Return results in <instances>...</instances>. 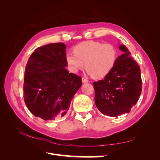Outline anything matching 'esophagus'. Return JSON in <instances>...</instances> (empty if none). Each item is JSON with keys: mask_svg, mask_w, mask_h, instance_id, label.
I'll return each mask as SVG.
<instances>
[{"mask_svg": "<svg viewBox=\"0 0 160 160\" xmlns=\"http://www.w3.org/2000/svg\"><path fill=\"white\" fill-rule=\"evenodd\" d=\"M88 81H89L88 79L85 78V77H83V78H82V82H83V83H88Z\"/></svg>", "mask_w": 160, "mask_h": 160, "instance_id": "esophagus-1", "label": "esophagus"}]
</instances>
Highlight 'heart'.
Instances as JSON below:
<instances>
[{"mask_svg": "<svg viewBox=\"0 0 160 160\" xmlns=\"http://www.w3.org/2000/svg\"><path fill=\"white\" fill-rule=\"evenodd\" d=\"M118 59V51L111 43L89 41L73 47V52L66 53L69 69L77 72L85 66L94 78L101 79L112 71Z\"/></svg>", "mask_w": 160, "mask_h": 160, "instance_id": "1", "label": "heart"}]
</instances>
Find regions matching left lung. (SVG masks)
Instances as JSON below:
<instances>
[{"label": "left lung", "instance_id": "left-lung-1", "mask_svg": "<svg viewBox=\"0 0 160 160\" xmlns=\"http://www.w3.org/2000/svg\"><path fill=\"white\" fill-rule=\"evenodd\" d=\"M123 54L118 57L115 67L102 80L93 82L95 102L100 112L111 117L129 113L137 103L142 93L141 70L123 45Z\"/></svg>", "mask_w": 160, "mask_h": 160}]
</instances>
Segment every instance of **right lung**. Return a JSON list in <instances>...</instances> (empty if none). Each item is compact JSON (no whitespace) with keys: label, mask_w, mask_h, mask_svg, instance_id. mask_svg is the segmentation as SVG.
Returning a JSON list of instances; mask_svg holds the SVG:
<instances>
[{"label":"right lung","mask_w":160,"mask_h":160,"mask_svg":"<svg viewBox=\"0 0 160 160\" xmlns=\"http://www.w3.org/2000/svg\"><path fill=\"white\" fill-rule=\"evenodd\" d=\"M65 49L62 42L38 47L25 67V103L34 115L43 120L63 117L81 86V77L65 69Z\"/></svg>","instance_id":"1"}]
</instances>
